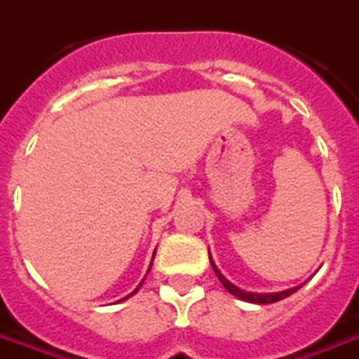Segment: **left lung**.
Instances as JSON below:
<instances>
[{
  "instance_id": "1",
  "label": "left lung",
  "mask_w": 359,
  "mask_h": 359,
  "mask_svg": "<svg viewBox=\"0 0 359 359\" xmlns=\"http://www.w3.org/2000/svg\"><path fill=\"white\" fill-rule=\"evenodd\" d=\"M210 262H211V267H213V271H215V275H217V278L221 280V285L225 286L229 292L233 294V296H236L238 300H244V302H250V304H273V302H278L283 300V298H286V296H290V294H294L298 288H300L302 285L294 286V288H288V290H280V292H248V290H242V288H238L236 285H233L229 278L219 271V267L215 265V262H213V257H211L210 254Z\"/></svg>"
}]
</instances>
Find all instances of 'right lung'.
Wrapping results in <instances>:
<instances>
[{
  "mask_svg": "<svg viewBox=\"0 0 359 359\" xmlns=\"http://www.w3.org/2000/svg\"><path fill=\"white\" fill-rule=\"evenodd\" d=\"M154 256H156V252H154ZM151 262H154V259H151ZM149 269H151V264H149ZM149 269H148V271H149ZM146 275H148V273H146ZM144 278H146V277H144ZM144 278H142V283H144ZM142 283H140V285H138V286H136V288H134V292H130V294H128V296H125L123 300H126V298H130V296H134V294L138 292V290H140ZM123 300H118V302H123Z\"/></svg>",
  "mask_w": 359,
  "mask_h": 359,
  "instance_id": "add662e5",
  "label": "right lung"
}]
</instances>
